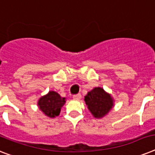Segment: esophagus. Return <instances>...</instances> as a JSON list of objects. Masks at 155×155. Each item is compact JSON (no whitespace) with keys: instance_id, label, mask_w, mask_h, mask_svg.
<instances>
[{"instance_id":"esophagus-1","label":"esophagus","mask_w":155,"mask_h":155,"mask_svg":"<svg viewBox=\"0 0 155 155\" xmlns=\"http://www.w3.org/2000/svg\"><path fill=\"white\" fill-rule=\"evenodd\" d=\"M81 98H82L81 94H77V95H73V99H75V100H80V99H81Z\"/></svg>"}]
</instances>
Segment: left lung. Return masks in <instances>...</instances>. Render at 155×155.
I'll return each instance as SVG.
<instances>
[{
  "instance_id": "obj_1",
  "label": "left lung",
  "mask_w": 155,
  "mask_h": 155,
  "mask_svg": "<svg viewBox=\"0 0 155 155\" xmlns=\"http://www.w3.org/2000/svg\"><path fill=\"white\" fill-rule=\"evenodd\" d=\"M84 101L95 119H102L106 116L113 108L114 103L111 95L100 87H95L87 92Z\"/></svg>"
}]
</instances>
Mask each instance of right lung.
Returning <instances> with one entry per match:
<instances>
[{
	"mask_svg": "<svg viewBox=\"0 0 155 155\" xmlns=\"http://www.w3.org/2000/svg\"><path fill=\"white\" fill-rule=\"evenodd\" d=\"M65 103L66 99L61 97L59 93L49 91L48 94L39 99L37 105L45 116L52 119L60 114L61 108Z\"/></svg>",
	"mask_w": 155,
	"mask_h": 155,
	"instance_id": "obj_1",
	"label": "right lung"
}]
</instances>
